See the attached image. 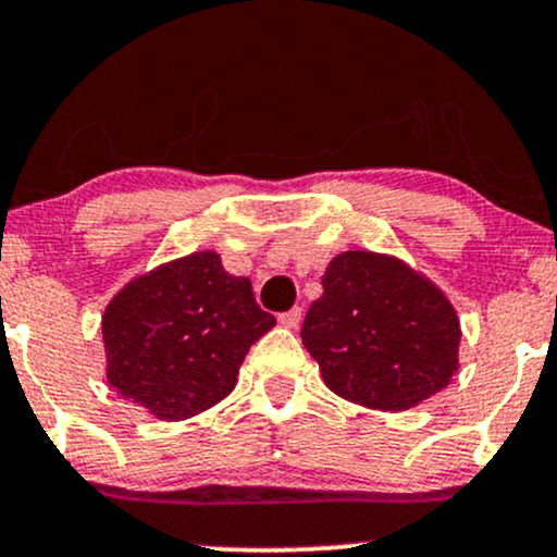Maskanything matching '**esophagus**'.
Masks as SVG:
<instances>
[{
	"label": "esophagus",
	"instance_id": "34e87169",
	"mask_svg": "<svg viewBox=\"0 0 557 557\" xmlns=\"http://www.w3.org/2000/svg\"><path fill=\"white\" fill-rule=\"evenodd\" d=\"M300 319H304V309H300V306H296V309H290V311H285V314H280V324H283V327H287V330H296L298 324H300Z\"/></svg>",
	"mask_w": 557,
	"mask_h": 557
}]
</instances>
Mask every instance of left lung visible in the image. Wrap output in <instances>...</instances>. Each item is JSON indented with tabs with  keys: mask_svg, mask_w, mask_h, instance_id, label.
Here are the masks:
<instances>
[{
	"mask_svg": "<svg viewBox=\"0 0 557 557\" xmlns=\"http://www.w3.org/2000/svg\"><path fill=\"white\" fill-rule=\"evenodd\" d=\"M322 287L300 337L332 393L406 411L450 385L461 322L437 285L395 257L345 251Z\"/></svg>",
	"mask_w": 557,
	"mask_h": 557,
	"instance_id": "8db88e82",
	"label": "left lung"
}]
</instances>
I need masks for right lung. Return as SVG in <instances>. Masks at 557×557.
<instances>
[{"label":"right lung","mask_w":557,"mask_h":557,"mask_svg":"<svg viewBox=\"0 0 557 557\" xmlns=\"http://www.w3.org/2000/svg\"><path fill=\"white\" fill-rule=\"evenodd\" d=\"M277 319L251 280L196 251L127 283L101 317L107 380L162 421L190 419L233 393L248 348Z\"/></svg>","instance_id":"obj_1"}]
</instances>
